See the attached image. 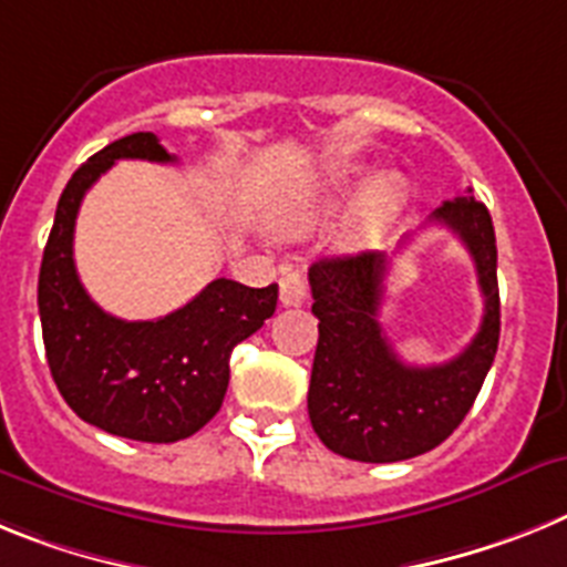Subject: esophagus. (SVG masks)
Returning <instances> with one entry per match:
<instances>
[{"mask_svg": "<svg viewBox=\"0 0 567 567\" xmlns=\"http://www.w3.org/2000/svg\"><path fill=\"white\" fill-rule=\"evenodd\" d=\"M308 297V279L299 268H285L282 279H279V302L285 308H297Z\"/></svg>", "mask_w": 567, "mask_h": 567, "instance_id": "34e87169", "label": "esophagus"}]
</instances>
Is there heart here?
<instances>
[{
  "instance_id": "obj_1",
  "label": "heart",
  "mask_w": 567,
  "mask_h": 567,
  "mask_svg": "<svg viewBox=\"0 0 567 567\" xmlns=\"http://www.w3.org/2000/svg\"><path fill=\"white\" fill-rule=\"evenodd\" d=\"M359 188V171L357 167H339L322 182V188L317 194L305 196V199L293 202L279 216H274V230L285 236L302 234V230L313 228V225L337 210L344 199H351L353 190ZM408 202V185L402 176L382 174L365 188V194L359 196L357 216H353L351 239L353 243H365L373 234L385 228L393 216L405 208Z\"/></svg>"
}]
</instances>
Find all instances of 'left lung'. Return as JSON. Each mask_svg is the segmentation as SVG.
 Returning a JSON list of instances; mask_svg holds the SVG:
<instances>
[{
    "label": "left lung",
    "instance_id": "obj_1",
    "mask_svg": "<svg viewBox=\"0 0 567 567\" xmlns=\"http://www.w3.org/2000/svg\"><path fill=\"white\" fill-rule=\"evenodd\" d=\"M431 223L454 230L476 265L485 313L465 351L442 365L416 368L396 357L379 324L385 254L319 259L308 270L319 342L308 416L324 447L357 462H402L433 451L474 405L499 344L496 236L474 196L442 202Z\"/></svg>",
    "mask_w": 567,
    "mask_h": 567
}]
</instances>
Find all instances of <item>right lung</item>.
I'll return each instance as SVG.
<instances>
[{
    "instance_id": "1",
    "label": "right lung",
    "mask_w": 567,
    "mask_h": 567,
    "mask_svg": "<svg viewBox=\"0 0 567 567\" xmlns=\"http://www.w3.org/2000/svg\"><path fill=\"white\" fill-rule=\"evenodd\" d=\"M116 159L174 162L154 134L102 147L65 185L39 268V319L51 377L79 420L136 442H179L223 408L230 351L277 311L279 288L214 279L179 311L125 322L87 297L73 228L87 188Z\"/></svg>"
}]
</instances>
